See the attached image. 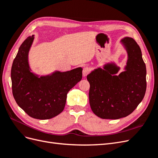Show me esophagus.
<instances>
[{"mask_svg":"<svg viewBox=\"0 0 158 158\" xmlns=\"http://www.w3.org/2000/svg\"><path fill=\"white\" fill-rule=\"evenodd\" d=\"M90 72V69L89 67H88V66H86V67L84 68L83 69V71H82V73H83V76H86Z\"/></svg>","mask_w":158,"mask_h":158,"instance_id":"34e87169","label":"esophagus"}]
</instances>
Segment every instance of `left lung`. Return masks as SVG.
Instances as JSON below:
<instances>
[{"label": "left lung", "instance_id": "8db88e82", "mask_svg": "<svg viewBox=\"0 0 158 158\" xmlns=\"http://www.w3.org/2000/svg\"><path fill=\"white\" fill-rule=\"evenodd\" d=\"M121 42L128 53L125 71L116 75L119 67L109 63L87 76L91 109L95 115L104 119L128 116L146 93V68L140 47L131 37L124 38Z\"/></svg>", "mask_w": 158, "mask_h": 158}]
</instances>
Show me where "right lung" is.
<instances>
[{
	"label": "right lung",
	"mask_w": 158,
	"mask_h": 158,
	"mask_svg": "<svg viewBox=\"0 0 158 158\" xmlns=\"http://www.w3.org/2000/svg\"><path fill=\"white\" fill-rule=\"evenodd\" d=\"M34 35L22 43L11 69L12 94L17 104L32 118L45 120L58 115L64 108L70 89L82 80V69L56 71L41 76L32 73L28 63V52Z\"/></svg>",
	"instance_id": "right-lung-1"
}]
</instances>
